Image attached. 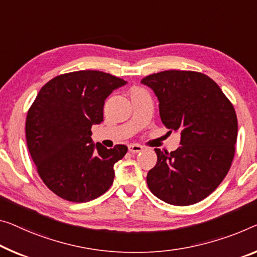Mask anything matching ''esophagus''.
<instances>
[{"label": "esophagus", "instance_id": "1", "mask_svg": "<svg viewBox=\"0 0 257 257\" xmlns=\"http://www.w3.org/2000/svg\"><path fill=\"white\" fill-rule=\"evenodd\" d=\"M142 149H144V147H142L141 145H138V144H132L128 146V151L131 153H134V154L141 152Z\"/></svg>", "mask_w": 257, "mask_h": 257}]
</instances>
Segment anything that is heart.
Masks as SVG:
<instances>
[{
    "instance_id": "obj_1",
    "label": "heart",
    "mask_w": 257,
    "mask_h": 257,
    "mask_svg": "<svg viewBox=\"0 0 257 257\" xmlns=\"http://www.w3.org/2000/svg\"><path fill=\"white\" fill-rule=\"evenodd\" d=\"M142 88H139V87H133L132 88V90H131V93H133V92H138V90H141Z\"/></svg>"
}]
</instances>
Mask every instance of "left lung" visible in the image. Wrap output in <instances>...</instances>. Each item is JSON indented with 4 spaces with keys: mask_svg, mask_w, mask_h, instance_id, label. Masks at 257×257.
Masks as SVG:
<instances>
[{
    "mask_svg": "<svg viewBox=\"0 0 257 257\" xmlns=\"http://www.w3.org/2000/svg\"><path fill=\"white\" fill-rule=\"evenodd\" d=\"M141 82L155 92L162 123L169 134L180 133L181 145L171 153L155 148L148 187L173 206L200 202L231 168L238 137L234 106L210 77L196 71H162Z\"/></svg>",
    "mask_w": 257,
    "mask_h": 257,
    "instance_id": "obj_1",
    "label": "left lung"
}]
</instances>
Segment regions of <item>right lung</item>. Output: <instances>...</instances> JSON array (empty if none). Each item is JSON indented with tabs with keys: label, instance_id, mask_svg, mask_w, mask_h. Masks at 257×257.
<instances>
[{
	"label": "right lung",
	"instance_id": "right-lung-1",
	"mask_svg": "<svg viewBox=\"0 0 257 257\" xmlns=\"http://www.w3.org/2000/svg\"><path fill=\"white\" fill-rule=\"evenodd\" d=\"M124 79L96 70L63 73L42 86L26 116L27 148L43 183L71 202H88L113 183V165L125 145L105 148L92 140V125L103 120L109 94Z\"/></svg>",
	"mask_w": 257,
	"mask_h": 257
}]
</instances>
